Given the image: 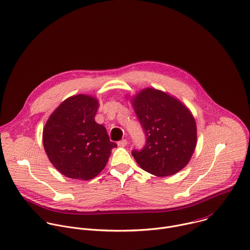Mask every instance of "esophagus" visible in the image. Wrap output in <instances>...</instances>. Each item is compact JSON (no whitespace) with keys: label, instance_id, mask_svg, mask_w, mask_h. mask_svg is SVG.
Segmentation results:
<instances>
[{"label":"esophagus","instance_id":"obj_1","mask_svg":"<svg viewBox=\"0 0 250 250\" xmlns=\"http://www.w3.org/2000/svg\"><path fill=\"white\" fill-rule=\"evenodd\" d=\"M126 144H127V141L125 139H123L118 142V146H120V147H125V146H126Z\"/></svg>","mask_w":250,"mask_h":250}]
</instances>
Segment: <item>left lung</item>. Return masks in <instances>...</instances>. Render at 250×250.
Masks as SVG:
<instances>
[{
	"instance_id": "8db88e82",
	"label": "left lung",
	"mask_w": 250,
	"mask_h": 250,
	"mask_svg": "<svg viewBox=\"0 0 250 250\" xmlns=\"http://www.w3.org/2000/svg\"><path fill=\"white\" fill-rule=\"evenodd\" d=\"M146 136L131 154L139 167L156 176L172 175L190 161L197 144L196 122L190 111L168 94L146 88L132 100Z\"/></svg>"
}]
</instances>
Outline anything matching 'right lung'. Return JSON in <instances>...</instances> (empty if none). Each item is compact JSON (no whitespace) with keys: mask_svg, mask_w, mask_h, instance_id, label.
Listing matches in <instances>:
<instances>
[{"mask_svg":"<svg viewBox=\"0 0 250 250\" xmlns=\"http://www.w3.org/2000/svg\"><path fill=\"white\" fill-rule=\"evenodd\" d=\"M98 102L79 94L67 98L51 114L42 132L44 151L53 167L72 179L89 180L105 167L111 150L106 128L95 123Z\"/></svg>","mask_w":250,"mask_h":250,"instance_id":"add662e5","label":"right lung"}]
</instances>
